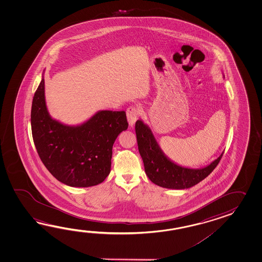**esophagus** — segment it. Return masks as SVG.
<instances>
[{"mask_svg":"<svg viewBox=\"0 0 262 262\" xmlns=\"http://www.w3.org/2000/svg\"><path fill=\"white\" fill-rule=\"evenodd\" d=\"M139 114H140V111H139V107H137V106H130L127 108L126 116H127V120H128L129 125L131 127H133L134 124L139 119Z\"/></svg>","mask_w":262,"mask_h":262,"instance_id":"esophagus-1","label":"esophagus"}]
</instances>
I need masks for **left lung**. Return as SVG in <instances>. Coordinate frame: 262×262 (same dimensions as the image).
I'll list each match as a JSON object with an SVG mask.
<instances>
[{"label":"left lung","mask_w":262,"mask_h":262,"mask_svg":"<svg viewBox=\"0 0 262 262\" xmlns=\"http://www.w3.org/2000/svg\"><path fill=\"white\" fill-rule=\"evenodd\" d=\"M139 151L144 164L145 172L156 185L168 189L182 190L199 184L212 172L222 158V154L210 165L201 168L182 167L171 161L157 143L150 127L141 120L136 123Z\"/></svg>","instance_id":"1"}]
</instances>
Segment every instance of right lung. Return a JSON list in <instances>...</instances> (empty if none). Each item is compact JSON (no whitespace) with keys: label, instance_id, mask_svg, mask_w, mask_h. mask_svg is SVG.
Masks as SVG:
<instances>
[{"label":"right lung","instance_id":"obj_1","mask_svg":"<svg viewBox=\"0 0 262 262\" xmlns=\"http://www.w3.org/2000/svg\"><path fill=\"white\" fill-rule=\"evenodd\" d=\"M31 125L41 161L59 182L90 187L104 182L112 167V146L128 127L124 112L99 111L78 125L51 118L45 99L44 73L33 99Z\"/></svg>","mask_w":262,"mask_h":262}]
</instances>
